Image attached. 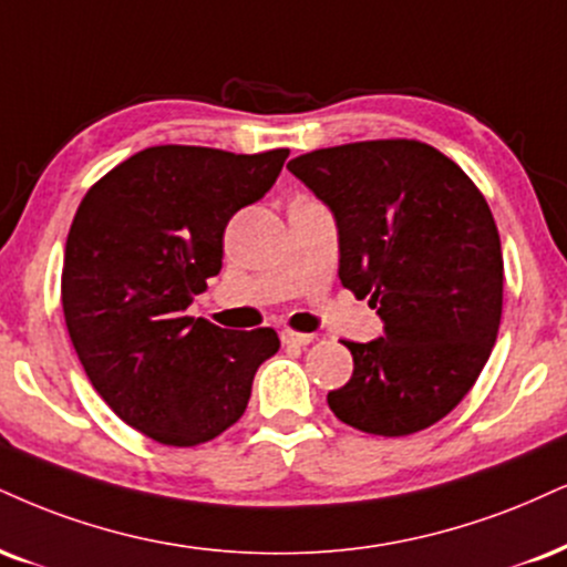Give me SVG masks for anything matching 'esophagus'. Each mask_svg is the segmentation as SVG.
<instances>
[{"label": "esophagus", "mask_w": 567, "mask_h": 567, "mask_svg": "<svg viewBox=\"0 0 567 567\" xmlns=\"http://www.w3.org/2000/svg\"><path fill=\"white\" fill-rule=\"evenodd\" d=\"M313 336H306V332H292V330H282V343L288 346H309Z\"/></svg>", "instance_id": "34e87169"}]
</instances>
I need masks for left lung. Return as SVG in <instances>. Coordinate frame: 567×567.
Segmentation results:
<instances>
[{"instance_id": "obj_1", "label": "left lung", "mask_w": 567, "mask_h": 567, "mask_svg": "<svg viewBox=\"0 0 567 567\" xmlns=\"http://www.w3.org/2000/svg\"><path fill=\"white\" fill-rule=\"evenodd\" d=\"M288 168L336 214L343 288L385 322V338L343 340L353 374L327 404L372 435L425 431L470 393L499 336L504 261L486 197L417 140L322 147Z\"/></svg>"}]
</instances>
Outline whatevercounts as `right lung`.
I'll list each match as a JSON object with an SVG mask.
<instances>
[{
	"mask_svg": "<svg viewBox=\"0 0 567 567\" xmlns=\"http://www.w3.org/2000/svg\"><path fill=\"white\" fill-rule=\"evenodd\" d=\"M288 147L237 155L158 145L89 187L63 261L68 336L89 383L126 425L197 446L243 417L271 327L240 332L187 317L224 256V229L282 172Z\"/></svg>",
	"mask_w": 567,
	"mask_h": 567,
	"instance_id": "obj_1",
	"label": "right lung"
}]
</instances>
